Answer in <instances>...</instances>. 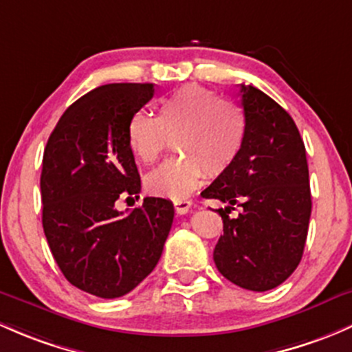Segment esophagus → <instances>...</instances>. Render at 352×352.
I'll return each mask as SVG.
<instances>
[{
    "label": "esophagus",
    "instance_id": "34e87169",
    "mask_svg": "<svg viewBox=\"0 0 352 352\" xmlns=\"http://www.w3.org/2000/svg\"><path fill=\"white\" fill-rule=\"evenodd\" d=\"M173 207H175L177 214H186L192 207V201H187V199H177V201H173Z\"/></svg>",
    "mask_w": 352,
    "mask_h": 352
}]
</instances>
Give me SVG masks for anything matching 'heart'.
<instances>
[{
    "mask_svg": "<svg viewBox=\"0 0 352 352\" xmlns=\"http://www.w3.org/2000/svg\"><path fill=\"white\" fill-rule=\"evenodd\" d=\"M126 136L142 164H153L173 140L180 155L148 173L145 187L150 194L177 201L190 194L206 173L221 177L234 166L246 146L248 118L212 89L187 84L160 99L157 116L133 113Z\"/></svg>",
    "mask_w": 352,
    "mask_h": 352,
    "instance_id": "heart-1",
    "label": "heart"
}]
</instances>
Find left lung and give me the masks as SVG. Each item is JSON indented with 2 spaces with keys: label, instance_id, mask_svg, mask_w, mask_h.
<instances>
[{
  "label": "left lung",
  "instance_id": "1",
  "mask_svg": "<svg viewBox=\"0 0 352 352\" xmlns=\"http://www.w3.org/2000/svg\"><path fill=\"white\" fill-rule=\"evenodd\" d=\"M248 140L241 157L202 192L228 207L217 209L224 234L214 263L224 278L253 292L283 283L302 260L310 199L305 145L290 114L253 86H241ZM238 204L243 212L231 220Z\"/></svg>",
  "mask_w": 352,
  "mask_h": 352
}]
</instances>
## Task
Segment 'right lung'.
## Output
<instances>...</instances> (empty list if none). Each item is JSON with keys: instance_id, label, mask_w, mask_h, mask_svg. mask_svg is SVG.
Segmentation results:
<instances>
[{"instance_id": "obj_1", "label": "right lung", "mask_w": 352, "mask_h": 352, "mask_svg": "<svg viewBox=\"0 0 352 352\" xmlns=\"http://www.w3.org/2000/svg\"><path fill=\"white\" fill-rule=\"evenodd\" d=\"M153 94V84L96 87L62 114L43 151L45 238L65 278L96 297H123L142 283L173 223V204L162 197L126 216L114 207L142 190L126 126Z\"/></svg>"}]
</instances>
